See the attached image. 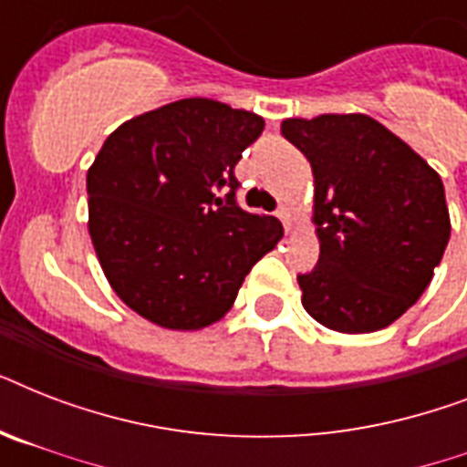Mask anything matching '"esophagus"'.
<instances>
[{"label": "esophagus", "mask_w": 467, "mask_h": 467, "mask_svg": "<svg viewBox=\"0 0 467 467\" xmlns=\"http://www.w3.org/2000/svg\"><path fill=\"white\" fill-rule=\"evenodd\" d=\"M276 215H278V220H281V223L285 225V230H288V225H291V218H293L291 208H288V205H281V208L276 211Z\"/></svg>", "instance_id": "esophagus-1"}]
</instances>
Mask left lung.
<instances>
[{
  "label": "left lung",
  "instance_id": "left-lung-1",
  "mask_svg": "<svg viewBox=\"0 0 467 467\" xmlns=\"http://www.w3.org/2000/svg\"><path fill=\"white\" fill-rule=\"evenodd\" d=\"M281 133L315 176L319 262L298 276L303 307L341 334L392 325L427 291L449 244L441 176L366 113L285 119Z\"/></svg>",
  "mask_w": 467,
  "mask_h": 467
}]
</instances>
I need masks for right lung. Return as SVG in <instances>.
<instances>
[{"label":"right lung","mask_w":467,"mask_h":467,"mask_svg":"<svg viewBox=\"0 0 467 467\" xmlns=\"http://www.w3.org/2000/svg\"><path fill=\"white\" fill-rule=\"evenodd\" d=\"M262 130L252 111L182 99L126 120L99 150L87 171L91 244L116 296L152 325L196 332L225 317L284 237L276 218L234 203V164Z\"/></svg>","instance_id":"1"}]
</instances>
